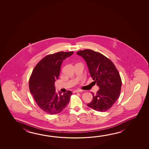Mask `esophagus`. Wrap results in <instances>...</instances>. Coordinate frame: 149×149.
Segmentation results:
<instances>
[{"instance_id":"esophagus-1","label":"esophagus","mask_w":149,"mask_h":149,"mask_svg":"<svg viewBox=\"0 0 149 149\" xmlns=\"http://www.w3.org/2000/svg\"><path fill=\"white\" fill-rule=\"evenodd\" d=\"M81 91H83V90H81V89H76V90L74 91L73 93H78V92H81Z\"/></svg>"}]
</instances>
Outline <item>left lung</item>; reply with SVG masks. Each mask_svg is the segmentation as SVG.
<instances>
[{
    "mask_svg": "<svg viewBox=\"0 0 149 149\" xmlns=\"http://www.w3.org/2000/svg\"><path fill=\"white\" fill-rule=\"evenodd\" d=\"M86 61L89 73L99 89L87 106L100 112L109 109L120 96L121 79L114 64L100 53L89 49L77 52Z\"/></svg>",
    "mask_w": 149,
    "mask_h": 149,
    "instance_id": "1",
    "label": "left lung"
}]
</instances>
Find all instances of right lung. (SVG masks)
<instances>
[{
    "instance_id": "1",
    "label": "right lung",
    "mask_w": 149,
    "mask_h": 149,
    "mask_svg": "<svg viewBox=\"0 0 149 149\" xmlns=\"http://www.w3.org/2000/svg\"><path fill=\"white\" fill-rule=\"evenodd\" d=\"M73 52H59L43 58L35 66L29 79L30 91L37 104L51 115L61 112L70 102L72 93L68 91L62 94L55 91V83L58 79L61 66Z\"/></svg>"
}]
</instances>
